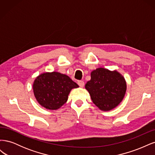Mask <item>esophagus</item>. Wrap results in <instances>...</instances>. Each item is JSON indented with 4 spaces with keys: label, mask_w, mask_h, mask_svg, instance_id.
Segmentation results:
<instances>
[{
    "label": "esophagus",
    "mask_w": 155,
    "mask_h": 155,
    "mask_svg": "<svg viewBox=\"0 0 155 155\" xmlns=\"http://www.w3.org/2000/svg\"><path fill=\"white\" fill-rule=\"evenodd\" d=\"M78 84L79 85V87H83L84 85H85V83H84L83 81H78Z\"/></svg>",
    "instance_id": "esophagus-1"
}]
</instances>
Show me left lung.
<instances>
[{
  "label": "left lung",
  "instance_id": "8db88e82",
  "mask_svg": "<svg viewBox=\"0 0 155 155\" xmlns=\"http://www.w3.org/2000/svg\"><path fill=\"white\" fill-rule=\"evenodd\" d=\"M91 76L85 88L94 104L104 111L110 110L118 106L123 100L127 90L122 75L116 70L98 68L93 70Z\"/></svg>",
  "mask_w": 155,
  "mask_h": 155
}]
</instances>
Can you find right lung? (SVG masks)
I'll return each mask as SVG.
<instances>
[{"mask_svg": "<svg viewBox=\"0 0 155 155\" xmlns=\"http://www.w3.org/2000/svg\"><path fill=\"white\" fill-rule=\"evenodd\" d=\"M79 87L68 76L58 72L39 75L33 84L36 100L46 109L57 110L68 100L72 88Z\"/></svg>", "mask_w": 155, "mask_h": 155, "instance_id": "add662e5", "label": "right lung"}]
</instances>
